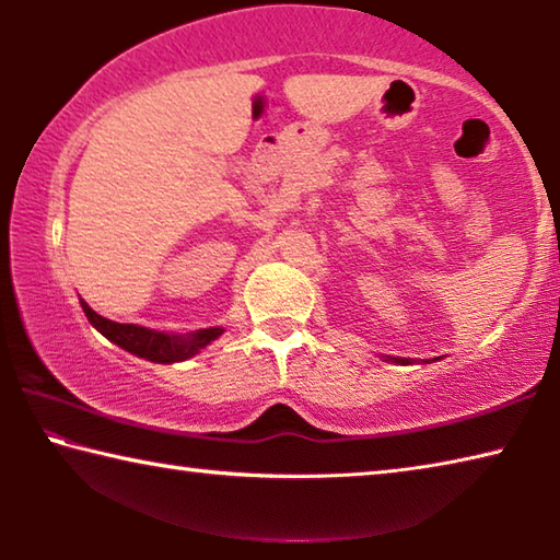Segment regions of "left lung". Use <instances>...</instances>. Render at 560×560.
<instances>
[{"mask_svg": "<svg viewBox=\"0 0 560 560\" xmlns=\"http://www.w3.org/2000/svg\"><path fill=\"white\" fill-rule=\"evenodd\" d=\"M395 363H402V365H407V363H410V360H402V358H395Z\"/></svg>", "mask_w": 560, "mask_h": 560, "instance_id": "obj_1", "label": "left lung"}]
</instances>
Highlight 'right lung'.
I'll return each instance as SVG.
<instances>
[{
	"mask_svg": "<svg viewBox=\"0 0 560 560\" xmlns=\"http://www.w3.org/2000/svg\"><path fill=\"white\" fill-rule=\"evenodd\" d=\"M81 308L91 320V326L98 328L108 340H113V343L120 348H126L132 355L153 360V363H177V360L192 358L195 353H200L207 343H212L214 338H220L224 330V328H205L189 336H167V334H160V330H150L136 324H116V320L103 318L89 306L86 301H81Z\"/></svg>",
	"mask_w": 560,
	"mask_h": 560,
	"instance_id": "obj_1",
	"label": "right lung"
}]
</instances>
